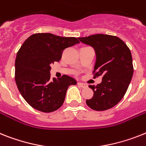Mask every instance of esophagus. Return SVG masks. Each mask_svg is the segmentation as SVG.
<instances>
[{"label":"esophagus","mask_w":146,"mask_h":146,"mask_svg":"<svg viewBox=\"0 0 146 146\" xmlns=\"http://www.w3.org/2000/svg\"><path fill=\"white\" fill-rule=\"evenodd\" d=\"M78 84H79V86L81 87V88H87V87H88V85H87L86 84H84V83H82V82H78Z\"/></svg>","instance_id":"34e87169"}]
</instances>
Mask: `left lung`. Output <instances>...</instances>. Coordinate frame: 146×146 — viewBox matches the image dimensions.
Wrapping results in <instances>:
<instances>
[{
  "instance_id": "left-lung-1",
  "label": "left lung",
  "mask_w": 146,
  "mask_h": 146,
  "mask_svg": "<svg viewBox=\"0 0 146 146\" xmlns=\"http://www.w3.org/2000/svg\"><path fill=\"white\" fill-rule=\"evenodd\" d=\"M79 39L95 50L94 78L102 77L100 84L89 85L94 96L86 100V104L94 111L111 108L125 96L132 79L133 67L131 50L122 39L113 35L96 34Z\"/></svg>"
}]
</instances>
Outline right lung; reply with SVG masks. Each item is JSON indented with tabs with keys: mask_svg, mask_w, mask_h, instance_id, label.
Returning <instances> with one entry per match:
<instances>
[{
	"mask_svg": "<svg viewBox=\"0 0 146 146\" xmlns=\"http://www.w3.org/2000/svg\"><path fill=\"white\" fill-rule=\"evenodd\" d=\"M78 43L75 37L35 33L21 46L15 63V79L21 96L33 108L50 113L63 105L67 88L76 81L67 75L52 79L50 65L60 61L64 50Z\"/></svg>",
	"mask_w": 146,
	"mask_h": 146,
	"instance_id": "obj_1",
	"label": "right lung"
}]
</instances>
